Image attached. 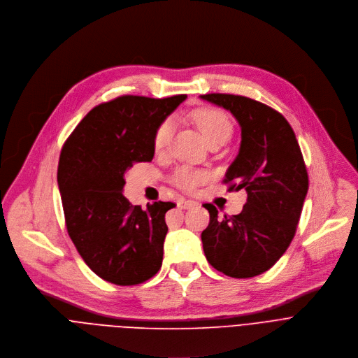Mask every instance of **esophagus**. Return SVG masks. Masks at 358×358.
Segmentation results:
<instances>
[{
	"label": "esophagus",
	"mask_w": 358,
	"mask_h": 358,
	"mask_svg": "<svg viewBox=\"0 0 358 358\" xmlns=\"http://www.w3.org/2000/svg\"><path fill=\"white\" fill-rule=\"evenodd\" d=\"M178 206H179L180 208H193L194 206H197V203H196V201H193V200L179 199V200H178Z\"/></svg>",
	"instance_id": "1"
}]
</instances>
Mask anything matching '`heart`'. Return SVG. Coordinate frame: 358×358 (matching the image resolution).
<instances>
[{"instance_id": "obj_1", "label": "heart", "mask_w": 358, "mask_h": 358, "mask_svg": "<svg viewBox=\"0 0 358 358\" xmlns=\"http://www.w3.org/2000/svg\"><path fill=\"white\" fill-rule=\"evenodd\" d=\"M192 118L197 128L204 135L208 144H224L226 141L230 139L233 135L234 127L229 115L213 107L199 108L192 114ZM175 122L171 117L162 120L154 132V150L157 152H164L168 145L171 144V139L173 135ZM210 173L204 169H196L190 166H179L171 175V182L185 190V192H194L201 183L208 179Z\"/></svg>"}]
</instances>
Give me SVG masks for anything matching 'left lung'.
Segmentation results:
<instances>
[{
  "instance_id": "1",
  "label": "left lung",
  "mask_w": 358,
  "mask_h": 358,
  "mask_svg": "<svg viewBox=\"0 0 358 358\" xmlns=\"http://www.w3.org/2000/svg\"><path fill=\"white\" fill-rule=\"evenodd\" d=\"M203 100L217 104L241 125V147L223 183L229 192L244 189L240 214L219 217L211 203L201 233L208 264L231 278H252L275 265L292 243L301 219L309 178L298 139L279 111L257 100L211 93Z\"/></svg>"
}]
</instances>
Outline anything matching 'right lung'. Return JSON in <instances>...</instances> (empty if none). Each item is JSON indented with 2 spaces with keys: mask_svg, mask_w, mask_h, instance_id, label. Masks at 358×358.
I'll return each mask as SVG.
<instances>
[{
  "mask_svg": "<svg viewBox=\"0 0 358 358\" xmlns=\"http://www.w3.org/2000/svg\"><path fill=\"white\" fill-rule=\"evenodd\" d=\"M186 94L166 99L120 96L96 106L60 151L57 185L69 237L101 279L132 287L162 265L172 201L134 206L122 194L124 173L154 158V132Z\"/></svg>",
  "mask_w": 358,
  "mask_h": 358,
  "instance_id": "1",
  "label": "right lung"
}]
</instances>
